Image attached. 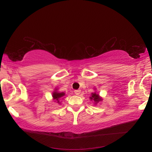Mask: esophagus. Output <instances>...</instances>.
Instances as JSON below:
<instances>
[{
	"instance_id": "34e87169",
	"label": "esophagus",
	"mask_w": 152,
	"mask_h": 152,
	"mask_svg": "<svg viewBox=\"0 0 152 152\" xmlns=\"http://www.w3.org/2000/svg\"><path fill=\"white\" fill-rule=\"evenodd\" d=\"M81 91L80 90H76V91H74V93H75L76 95H79Z\"/></svg>"
}]
</instances>
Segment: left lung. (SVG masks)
Listing matches in <instances>:
<instances>
[{
	"label": "left lung",
	"mask_w": 152,
	"mask_h": 152,
	"mask_svg": "<svg viewBox=\"0 0 152 152\" xmlns=\"http://www.w3.org/2000/svg\"><path fill=\"white\" fill-rule=\"evenodd\" d=\"M90 99H91V100H93V101H94L95 104H96L99 102V101H102V99L101 97L99 96V95L96 94V92H94V93H92V95L90 97Z\"/></svg>",
	"instance_id": "left-lung-1"
}]
</instances>
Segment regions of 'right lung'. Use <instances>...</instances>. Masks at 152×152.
<instances>
[{
    "instance_id": "obj_1",
    "label": "right lung",
    "mask_w": 152,
    "mask_h": 152,
    "mask_svg": "<svg viewBox=\"0 0 152 152\" xmlns=\"http://www.w3.org/2000/svg\"><path fill=\"white\" fill-rule=\"evenodd\" d=\"M56 90L52 93L53 99L55 101L57 102L58 103H60V99L65 95V93H64V92H58V91H56Z\"/></svg>"
}]
</instances>
